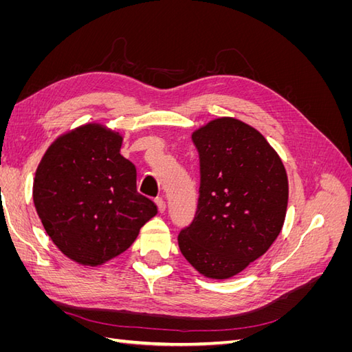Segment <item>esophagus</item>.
Here are the masks:
<instances>
[{"mask_svg":"<svg viewBox=\"0 0 352 352\" xmlns=\"http://www.w3.org/2000/svg\"><path fill=\"white\" fill-rule=\"evenodd\" d=\"M155 204H157V208L160 212H164L166 211V201L163 198H157L155 199Z\"/></svg>","mask_w":352,"mask_h":352,"instance_id":"34e87169","label":"esophagus"}]
</instances>
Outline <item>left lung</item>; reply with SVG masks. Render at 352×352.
<instances>
[{"mask_svg": "<svg viewBox=\"0 0 352 352\" xmlns=\"http://www.w3.org/2000/svg\"><path fill=\"white\" fill-rule=\"evenodd\" d=\"M199 154V198L179 248L210 279H229L267 252L286 216L287 175L252 126L219 117L192 133Z\"/></svg>", "mask_w": 352, "mask_h": 352, "instance_id": "8db88e82", "label": "left lung"}]
</instances>
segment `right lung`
Masks as SVG:
<instances>
[{
  "label": "right lung",
  "mask_w": 352,
  "mask_h": 352,
  "mask_svg": "<svg viewBox=\"0 0 352 352\" xmlns=\"http://www.w3.org/2000/svg\"><path fill=\"white\" fill-rule=\"evenodd\" d=\"M123 136L100 123L60 135L38 164L34 204L47 235L67 258L97 267L124 252L157 214L136 190Z\"/></svg>",
  "instance_id": "obj_1"
}]
</instances>
